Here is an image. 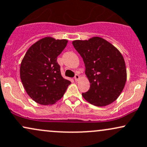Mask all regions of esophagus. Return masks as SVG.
Segmentation results:
<instances>
[{"instance_id": "esophagus-1", "label": "esophagus", "mask_w": 147, "mask_h": 147, "mask_svg": "<svg viewBox=\"0 0 147 147\" xmlns=\"http://www.w3.org/2000/svg\"><path fill=\"white\" fill-rule=\"evenodd\" d=\"M74 78H75V81H77L79 80V79L80 78V77H79V75H77V74H76V75H75V77H74Z\"/></svg>"}]
</instances>
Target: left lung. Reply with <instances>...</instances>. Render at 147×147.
Returning <instances> with one entry per match:
<instances>
[{
    "instance_id": "8db88e82",
    "label": "left lung",
    "mask_w": 147,
    "mask_h": 147,
    "mask_svg": "<svg viewBox=\"0 0 147 147\" xmlns=\"http://www.w3.org/2000/svg\"><path fill=\"white\" fill-rule=\"evenodd\" d=\"M83 58L86 76L90 83L84 98L94 105L102 107L115 101L127 80L124 58L112 44L99 37L72 42Z\"/></svg>"
}]
</instances>
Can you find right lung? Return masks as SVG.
I'll list each match as a JSON object with an SVG mask.
<instances>
[{
  "label": "right lung",
  "instance_id": "add662e5",
  "mask_svg": "<svg viewBox=\"0 0 147 147\" xmlns=\"http://www.w3.org/2000/svg\"><path fill=\"white\" fill-rule=\"evenodd\" d=\"M68 40L46 37L26 51L20 64V79L28 95L39 104L52 105L64 94L71 84L63 78L57 57Z\"/></svg>",
  "mask_w": 147,
  "mask_h": 147
}]
</instances>
